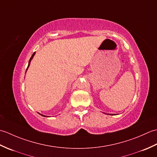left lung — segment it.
Returning a JSON list of instances; mask_svg holds the SVG:
<instances>
[{
    "label": "left lung",
    "mask_w": 157,
    "mask_h": 157,
    "mask_svg": "<svg viewBox=\"0 0 157 157\" xmlns=\"http://www.w3.org/2000/svg\"><path fill=\"white\" fill-rule=\"evenodd\" d=\"M105 114H106V113H105ZM106 115H113V114H106Z\"/></svg>",
    "instance_id": "left-lung-1"
}]
</instances>
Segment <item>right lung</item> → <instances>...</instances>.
Returning <instances> with one entry per match:
<instances>
[{"label":"right lung","instance_id":"right-lung-1","mask_svg":"<svg viewBox=\"0 0 157 157\" xmlns=\"http://www.w3.org/2000/svg\"><path fill=\"white\" fill-rule=\"evenodd\" d=\"M35 54H36V52H34V53H33V55H32V56H31V58H30V59H29V63H28V68H27V69H26V71H27V70H28V67H29V65H30V63H31V61H32V59H33V57H34V56L35 55ZM26 71H25V73H26ZM40 115H42V116H43V117H46V116H45V115H42V114H40V113H39Z\"/></svg>","mask_w":157,"mask_h":157}]
</instances>
